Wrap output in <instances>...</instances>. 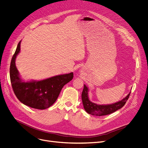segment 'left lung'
Returning <instances> with one entry per match:
<instances>
[{
  "label": "left lung",
  "instance_id": "8db88e82",
  "mask_svg": "<svg viewBox=\"0 0 148 148\" xmlns=\"http://www.w3.org/2000/svg\"><path fill=\"white\" fill-rule=\"evenodd\" d=\"M88 92V88L85 85H84V88L82 93V100L84 109L88 113L92 114V115H96L98 116L107 115V114H111L122 108L125 105V103H126L130 95V92L127 96L121 101L112 103V104L98 105L97 103L92 102L89 100Z\"/></svg>",
  "mask_w": 148,
  "mask_h": 148
}]
</instances>
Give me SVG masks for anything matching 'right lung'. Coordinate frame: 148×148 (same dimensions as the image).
Returning <instances> with one entry per match:
<instances>
[{"mask_svg":"<svg viewBox=\"0 0 148 148\" xmlns=\"http://www.w3.org/2000/svg\"><path fill=\"white\" fill-rule=\"evenodd\" d=\"M21 41L12 57L10 75L12 88L16 96L24 105L44 110L56 101L64 85L73 79V73L59 75L40 81L23 82L16 68L15 60L19 53Z\"/></svg>","mask_w":148,"mask_h":148,"instance_id":"1","label":"right lung"}]
</instances>
